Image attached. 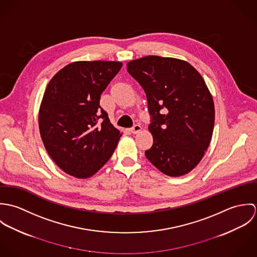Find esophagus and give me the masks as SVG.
Returning <instances> with one entry per match:
<instances>
[{
  "label": "esophagus",
  "instance_id": "34e87169",
  "mask_svg": "<svg viewBox=\"0 0 257 257\" xmlns=\"http://www.w3.org/2000/svg\"><path fill=\"white\" fill-rule=\"evenodd\" d=\"M141 131H142V126H141L140 124H135V125L131 128V132H132V134H134V135L139 134Z\"/></svg>",
  "mask_w": 257,
  "mask_h": 257
}]
</instances>
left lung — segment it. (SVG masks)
I'll use <instances>...</instances> for the list:
<instances>
[{
	"label": "left lung",
	"instance_id": "8db88e82",
	"mask_svg": "<svg viewBox=\"0 0 257 257\" xmlns=\"http://www.w3.org/2000/svg\"><path fill=\"white\" fill-rule=\"evenodd\" d=\"M126 66L147 95L153 137L147 159L171 177L190 172L203 158L215 124L213 97L203 77L184 60L156 55Z\"/></svg>",
	"mask_w": 257,
	"mask_h": 257
}]
</instances>
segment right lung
<instances>
[{
    "label": "right lung",
    "mask_w": 257,
    "mask_h": 257,
    "mask_svg": "<svg viewBox=\"0 0 257 257\" xmlns=\"http://www.w3.org/2000/svg\"><path fill=\"white\" fill-rule=\"evenodd\" d=\"M122 64L78 61L48 83L38 113L40 137L52 160L67 174L89 178L109 160L121 134L100 98Z\"/></svg>",
    "instance_id": "obj_1"
}]
</instances>
